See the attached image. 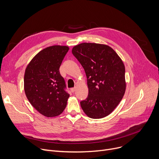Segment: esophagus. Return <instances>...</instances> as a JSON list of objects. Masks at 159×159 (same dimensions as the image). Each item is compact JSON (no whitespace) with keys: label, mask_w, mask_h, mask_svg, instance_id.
<instances>
[{"label":"esophagus","mask_w":159,"mask_h":159,"mask_svg":"<svg viewBox=\"0 0 159 159\" xmlns=\"http://www.w3.org/2000/svg\"><path fill=\"white\" fill-rule=\"evenodd\" d=\"M70 90H71V91L72 93H74L75 91V88H71L70 89Z\"/></svg>","instance_id":"34e87169"}]
</instances>
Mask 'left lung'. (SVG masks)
Here are the masks:
<instances>
[{
	"label": "left lung",
	"instance_id": "8db88e82",
	"mask_svg": "<svg viewBox=\"0 0 159 159\" xmlns=\"http://www.w3.org/2000/svg\"><path fill=\"white\" fill-rule=\"evenodd\" d=\"M72 53L87 77L88 95L80 102L82 109L91 119L105 117L117 106L126 90L122 60L110 46L96 43L75 46Z\"/></svg>",
	"mask_w": 159,
	"mask_h": 159
}]
</instances>
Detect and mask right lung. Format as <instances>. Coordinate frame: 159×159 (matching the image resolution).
<instances>
[{"instance_id":"add662e5","label":"right lung","mask_w":159,"mask_h":159,"mask_svg":"<svg viewBox=\"0 0 159 159\" xmlns=\"http://www.w3.org/2000/svg\"><path fill=\"white\" fill-rule=\"evenodd\" d=\"M68 50V46L48 47L33 57L25 71V93L35 109L47 117L61 114L70 97L59 71Z\"/></svg>"}]
</instances>
